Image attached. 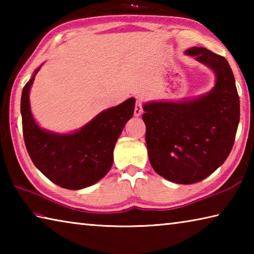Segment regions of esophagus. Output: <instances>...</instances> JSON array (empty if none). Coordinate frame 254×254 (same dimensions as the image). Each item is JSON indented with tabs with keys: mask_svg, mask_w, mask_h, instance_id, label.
I'll return each mask as SVG.
<instances>
[{
	"mask_svg": "<svg viewBox=\"0 0 254 254\" xmlns=\"http://www.w3.org/2000/svg\"><path fill=\"white\" fill-rule=\"evenodd\" d=\"M142 102L140 100H136V104H135V109H134V115L135 117H140L142 114Z\"/></svg>",
	"mask_w": 254,
	"mask_h": 254,
	"instance_id": "esophagus-1",
	"label": "esophagus"
}]
</instances>
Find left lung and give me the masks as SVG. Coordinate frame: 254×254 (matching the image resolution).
I'll list each match as a JSON object with an SVG mask.
<instances>
[{
    "mask_svg": "<svg viewBox=\"0 0 254 254\" xmlns=\"http://www.w3.org/2000/svg\"><path fill=\"white\" fill-rule=\"evenodd\" d=\"M185 54L214 71L215 86L191 100L145 103L142 119L154 171L169 182L188 185L208 177L229 157L240 122V98L224 57L203 47Z\"/></svg>",
    "mask_w": 254,
    "mask_h": 254,
    "instance_id": "left-lung-1",
    "label": "left lung"
}]
</instances>
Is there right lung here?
Masks as SVG:
<instances>
[{"mask_svg": "<svg viewBox=\"0 0 254 254\" xmlns=\"http://www.w3.org/2000/svg\"><path fill=\"white\" fill-rule=\"evenodd\" d=\"M37 68L22 91L21 115L24 143L34 166L58 186L86 188L101 180L113 163V150L123 127L132 118L135 98L101 112L72 133H56L40 127L30 110L29 94Z\"/></svg>", "mask_w": 254, "mask_h": 254, "instance_id": "obj_1", "label": "right lung"}]
</instances>
